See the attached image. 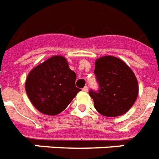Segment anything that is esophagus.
I'll return each instance as SVG.
<instances>
[{
    "instance_id": "1",
    "label": "esophagus",
    "mask_w": 159,
    "mask_h": 159,
    "mask_svg": "<svg viewBox=\"0 0 159 159\" xmlns=\"http://www.w3.org/2000/svg\"><path fill=\"white\" fill-rule=\"evenodd\" d=\"M82 90H83L84 92H88V90H89V88H88V86H85V87Z\"/></svg>"
}]
</instances>
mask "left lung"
Instances as JSON below:
<instances>
[{"label":"left lung","instance_id":"left-lung-1","mask_svg":"<svg viewBox=\"0 0 159 159\" xmlns=\"http://www.w3.org/2000/svg\"><path fill=\"white\" fill-rule=\"evenodd\" d=\"M98 93L90 91L94 107L105 116H119L127 112L136 101L139 86L136 76L120 58L104 56L95 61Z\"/></svg>","mask_w":159,"mask_h":159}]
</instances>
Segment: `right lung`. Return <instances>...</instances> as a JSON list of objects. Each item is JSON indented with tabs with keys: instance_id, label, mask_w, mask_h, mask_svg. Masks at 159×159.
<instances>
[{
	"instance_id": "1",
	"label": "right lung",
	"mask_w": 159,
	"mask_h": 159,
	"mask_svg": "<svg viewBox=\"0 0 159 159\" xmlns=\"http://www.w3.org/2000/svg\"><path fill=\"white\" fill-rule=\"evenodd\" d=\"M66 57L53 56L30 70L25 80L29 100L41 113L56 116L66 108L80 89Z\"/></svg>"
}]
</instances>
